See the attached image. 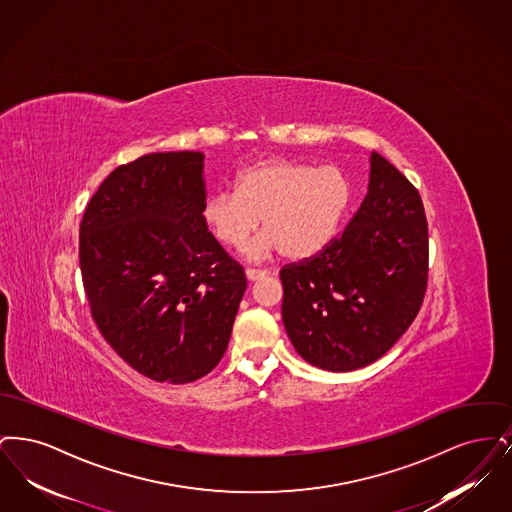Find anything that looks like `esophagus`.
Masks as SVG:
<instances>
[{
    "mask_svg": "<svg viewBox=\"0 0 512 512\" xmlns=\"http://www.w3.org/2000/svg\"><path fill=\"white\" fill-rule=\"evenodd\" d=\"M245 276L249 282H255V280H261L267 276V270H257V268H247L245 270Z\"/></svg>",
    "mask_w": 512,
    "mask_h": 512,
    "instance_id": "1",
    "label": "esophagus"
}]
</instances>
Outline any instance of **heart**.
Returning a JSON list of instances; mask_svg holds the SVG:
<instances>
[{
	"label": "heart",
	"mask_w": 512,
	"mask_h": 512,
	"mask_svg": "<svg viewBox=\"0 0 512 512\" xmlns=\"http://www.w3.org/2000/svg\"><path fill=\"white\" fill-rule=\"evenodd\" d=\"M349 195V182L336 167L267 159L238 174L236 192L209 195L203 220L220 244L242 249L261 219L267 232L251 244L249 255L280 249L286 259L301 261L334 238Z\"/></svg>",
	"instance_id": "heart-1"
}]
</instances>
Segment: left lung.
Wrapping results in <instances>:
<instances>
[{
    "instance_id": "left-lung-1",
    "label": "left lung",
    "mask_w": 512,
    "mask_h": 512,
    "mask_svg": "<svg viewBox=\"0 0 512 512\" xmlns=\"http://www.w3.org/2000/svg\"><path fill=\"white\" fill-rule=\"evenodd\" d=\"M282 320L313 366L349 372L380 359L418 315L428 222L418 190L378 151L361 207L317 255L280 270Z\"/></svg>"
}]
</instances>
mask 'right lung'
I'll use <instances>...</instances> for the list:
<instances>
[{
    "instance_id": "obj_1",
    "label": "right lung",
    "mask_w": 512,
    "mask_h": 512,
    "mask_svg": "<svg viewBox=\"0 0 512 512\" xmlns=\"http://www.w3.org/2000/svg\"><path fill=\"white\" fill-rule=\"evenodd\" d=\"M199 151L149 153L111 172L80 222L90 313L122 359L188 384L219 365L247 280L207 230Z\"/></svg>"
}]
</instances>
